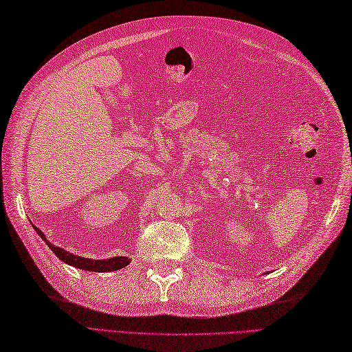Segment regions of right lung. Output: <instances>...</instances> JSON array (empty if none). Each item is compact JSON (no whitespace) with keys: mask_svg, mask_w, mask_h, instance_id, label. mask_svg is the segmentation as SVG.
<instances>
[{"mask_svg":"<svg viewBox=\"0 0 352 352\" xmlns=\"http://www.w3.org/2000/svg\"><path fill=\"white\" fill-rule=\"evenodd\" d=\"M34 227V226H33ZM34 230L37 231V234L41 236L42 241L50 246V250L56 254V256L60 258L62 261H65L66 265L74 266L77 269H81V271H91V272H111V271H118V269H122L126 265L130 263L129 257H111V258H104V260H95V258H86L81 256H76L69 251H66L60 246L52 245L47 237H45L43 231H41L39 228Z\"/></svg>","mask_w":352,"mask_h":352,"instance_id":"1","label":"right lung"}]
</instances>
